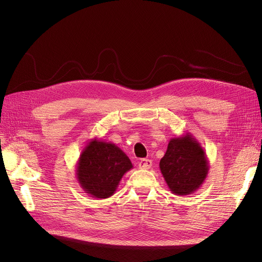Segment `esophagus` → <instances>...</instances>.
Returning <instances> with one entry per match:
<instances>
[{
  "label": "esophagus",
  "instance_id": "obj_1",
  "mask_svg": "<svg viewBox=\"0 0 262 262\" xmlns=\"http://www.w3.org/2000/svg\"><path fill=\"white\" fill-rule=\"evenodd\" d=\"M138 164H139V168L140 169L147 170V169H149L150 167H152V160H149V159H141Z\"/></svg>",
  "mask_w": 262,
  "mask_h": 262
}]
</instances>
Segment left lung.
I'll use <instances>...</instances> for the list:
<instances>
[{
	"mask_svg": "<svg viewBox=\"0 0 262 262\" xmlns=\"http://www.w3.org/2000/svg\"><path fill=\"white\" fill-rule=\"evenodd\" d=\"M161 174L175 195H189L203 185L209 162L200 142L191 134L172 138L159 162Z\"/></svg>",
	"mask_w": 262,
	"mask_h": 262,
	"instance_id": "left-lung-1",
	"label": "left lung"
}]
</instances>
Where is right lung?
Here are the masks:
<instances>
[{
  "instance_id": "1",
  "label": "right lung",
  "mask_w": 262,
  "mask_h": 262,
  "mask_svg": "<svg viewBox=\"0 0 262 262\" xmlns=\"http://www.w3.org/2000/svg\"><path fill=\"white\" fill-rule=\"evenodd\" d=\"M130 169L133 163L120 147L94 138L81 150L76 177L88 195L102 200L115 194L123 175Z\"/></svg>"
}]
</instances>
